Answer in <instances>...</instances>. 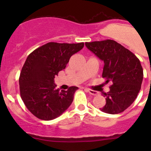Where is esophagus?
<instances>
[{
    "label": "esophagus",
    "instance_id": "1",
    "mask_svg": "<svg viewBox=\"0 0 151 151\" xmlns=\"http://www.w3.org/2000/svg\"><path fill=\"white\" fill-rule=\"evenodd\" d=\"M85 90H86L87 92H88L90 94H91V95H93V96H96V95H98V93H99L97 92V91H93V90L89 89V88H86V89H85Z\"/></svg>",
    "mask_w": 151,
    "mask_h": 151
}]
</instances>
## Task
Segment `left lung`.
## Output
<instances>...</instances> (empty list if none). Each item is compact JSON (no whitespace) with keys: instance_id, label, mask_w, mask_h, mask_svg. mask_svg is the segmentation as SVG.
I'll use <instances>...</instances> for the list:
<instances>
[{"instance_id":"obj_1","label":"left lung","mask_w":151,"mask_h":151,"mask_svg":"<svg viewBox=\"0 0 151 151\" xmlns=\"http://www.w3.org/2000/svg\"><path fill=\"white\" fill-rule=\"evenodd\" d=\"M85 46L104 63L102 77L112 82L109 91L104 93L106 104L102 112L118 114L134 101L141 89L143 69L134 53L115 41L85 42Z\"/></svg>"}]
</instances>
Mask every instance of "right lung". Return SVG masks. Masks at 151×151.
Wrapping results in <instances>:
<instances>
[{
	"label": "right lung",
	"mask_w": 151,
	"mask_h": 151,
	"mask_svg": "<svg viewBox=\"0 0 151 151\" xmlns=\"http://www.w3.org/2000/svg\"><path fill=\"white\" fill-rule=\"evenodd\" d=\"M84 43L49 42L36 49L27 58L19 79L20 96L28 109L36 118L50 121L69 107L78 89L71 86L60 91L54 78L66 68L69 59Z\"/></svg>",
	"instance_id": "obj_1"
}]
</instances>
